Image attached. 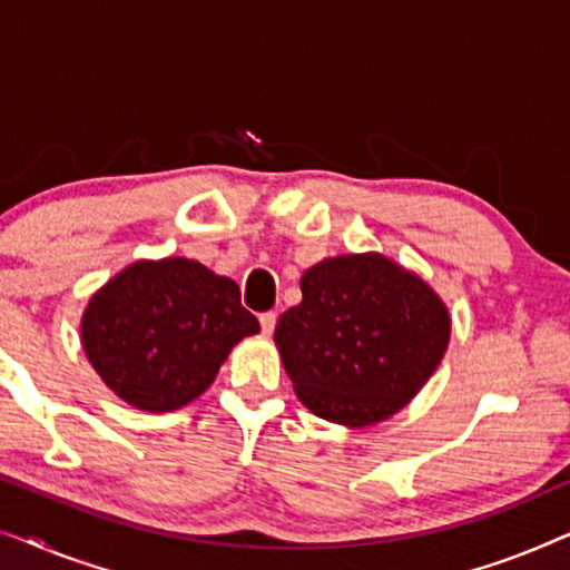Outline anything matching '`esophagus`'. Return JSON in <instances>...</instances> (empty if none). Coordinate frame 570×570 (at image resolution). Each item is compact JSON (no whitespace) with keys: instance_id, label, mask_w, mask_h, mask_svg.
I'll list each match as a JSON object with an SVG mask.
<instances>
[{"instance_id":"1","label":"esophagus","mask_w":570,"mask_h":570,"mask_svg":"<svg viewBox=\"0 0 570 570\" xmlns=\"http://www.w3.org/2000/svg\"><path fill=\"white\" fill-rule=\"evenodd\" d=\"M259 324H262V332H264V334L275 332V324H277V314H275V311H264V314L259 316Z\"/></svg>"}]
</instances>
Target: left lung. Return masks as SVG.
I'll use <instances>...</instances> for the list:
<instances>
[{
	"instance_id": "left-lung-1",
	"label": "left lung",
	"mask_w": 570,
	"mask_h": 570,
	"mask_svg": "<svg viewBox=\"0 0 570 570\" xmlns=\"http://www.w3.org/2000/svg\"><path fill=\"white\" fill-rule=\"evenodd\" d=\"M303 301L275 326L295 394L330 423L363 428L400 412L449 347V308L381 254L334 256L301 277Z\"/></svg>"
}]
</instances>
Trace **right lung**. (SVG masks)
<instances>
[{"label": "right lung", "mask_w": 570, "mask_h": 570, "mask_svg": "<svg viewBox=\"0 0 570 570\" xmlns=\"http://www.w3.org/2000/svg\"><path fill=\"white\" fill-rule=\"evenodd\" d=\"M256 332L238 285L184 256L129 264L82 314L92 368L116 396L147 412L197 400L233 345Z\"/></svg>", "instance_id": "right-lung-1"}]
</instances>
